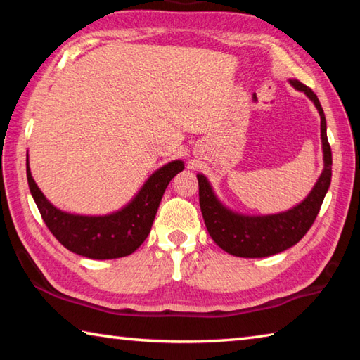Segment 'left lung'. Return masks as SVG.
I'll return each mask as SVG.
<instances>
[{
  "mask_svg": "<svg viewBox=\"0 0 360 360\" xmlns=\"http://www.w3.org/2000/svg\"><path fill=\"white\" fill-rule=\"evenodd\" d=\"M289 84L303 92L314 103L321 115V141L324 154V168L316 181L308 197L288 211L265 216H248L229 210L216 197L214 191L206 179L198 173V195L200 208L211 238L225 252L236 257L259 259L283 252L300 241L311 227L316 216L324 202V197L330 187L332 179V150L327 139L326 115L318 96L311 89L303 85L297 79H289Z\"/></svg>",
  "mask_w": 360,
  "mask_h": 360,
  "instance_id": "1",
  "label": "left lung"
}]
</instances>
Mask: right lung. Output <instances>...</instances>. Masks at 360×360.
Returning a JSON list of instances; mask_svg holds the SVG:
<instances>
[{
    "label": "right lung",
    "instance_id": "add662e5",
    "mask_svg": "<svg viewBox=\"0 0 360 360\" xmlns=\"http://www.w3.org/2000/svg\"><path fill=\"white\" fill-rule=\"evenodd\" d=\"M182 169V160L169 162L149 176L124 208L103 216H84L62 211L49 202L33 179L27 158L30 192L47 229L71 252L96 260L125 257L143 245L154 224L163 192Z\"/></svg>",
    "mask_w": 360,
    "mask_h": 360
}]
</instances>
